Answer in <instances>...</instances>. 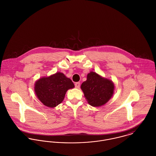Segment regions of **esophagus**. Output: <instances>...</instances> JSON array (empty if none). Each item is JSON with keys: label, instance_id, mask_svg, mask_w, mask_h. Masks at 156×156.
<instances>
[{"label": "esophagus", "instance_id": "1", "mask_svg": "<svg viewBox=\"0 0 156 156\" xmlns=\"http://www.w3.org/2000/svg\"><path fill=\"white\" fill-rule=\"evenodd\" d=\"M75 87L76 88H80V82H76L75 83Z\"/></svg>", "mask_w": 156, "mask_h": 156}]
</instances>
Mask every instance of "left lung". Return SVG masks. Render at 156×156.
<instances>
[{
	"instance_id": "obj_1",
	"label": "left lung",
	"mask_w": 156,
	"mask_h": 156,
	"mask_svg": "<svg viewBox=\"0 0 156 156\" xmlns=\"http://www.w3.org/2000/svg\"><path fill=\"white\" fill-rule=\"evenodd\" d=\"M87 78L80 88L88 103L94 107L106 104L114 93L115 86L113 82L94 71L90 72Z\"/></svg>"
}]
</instances>
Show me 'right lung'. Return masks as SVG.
Here are the masks:
<instances>
[{"label": "right lung", "instance_id": "1", "mask_svg": "<svg viewBox=\"0 0 156 156\" xmlns=\"http://www.w3.org/2000/svg\"><path fill=\"white\" fill-rule=\"evenodd\" d=\"M73 88L74 85L70 79L63 73L57 72L37 80L34 84V92L45 106L54 108L62 102L66 91Z\"/></svg>", "mask_w": 156, "mask_h": 156}]
</instances>
